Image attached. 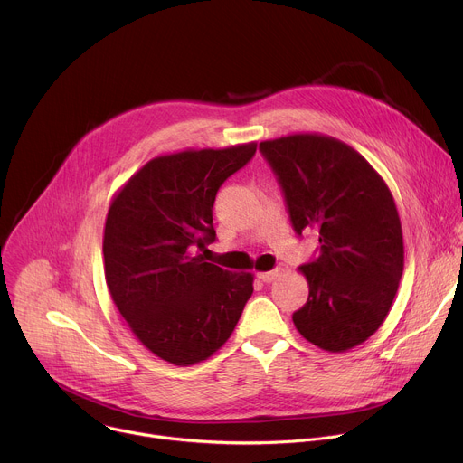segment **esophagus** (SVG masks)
<instances>
[{"instance_id":"34e87169","label":"esophagus","mask_w":463,"mask_h":463,"mask_svg":"<svg viewBox=\"0 0 463 463\" xmlns=\"http://www.w3.org/2000/svg\"><path fill=\"white\" fill-rule=\"evenodd\" d=\"M279 275H280V269H273V271H268V273H258V279L261 282H273Z\"/></svg>"}]
</instances>
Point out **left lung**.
<instances>
[{
  "instance_id": "left-lung-1",
  "label": "left lung",
  "mask_w": 463,
  "mask_h": 463,
  "mask_svg": "<svg viewBox=\"0 0 463 463\" xmlns=\"http://www.w3.org/2000/svg\"><path fill=\"white\" fill-rule=\"evenodd\" d=\"M282 186L293 229L318 232V254L300 266L307 302L293 313L300 335L326 352L372 337L403 275V232L383 177L346 143L295 134L260 143Z\"/></svg>"
}]
</instances>
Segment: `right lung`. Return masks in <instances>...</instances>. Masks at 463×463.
Listing matches in <instances>:
<instances>
[{"instance_id":"1","label":"right lung","mask_w":463,"mask_h":463,"mask_svg":"<svg viewBox=\"0 0 463 463\" xmlns=\"http://www.w3.org/2000/svg\"><path fill=\"white\" fill-rule=\"evenodd\" d=\"M256 143L184 150L148 161L115 194L104 227V275L134 335L157 357L190 366L218 352L252 295V275L205 261L216 240L220 186Z\"/></svg>"}]
</instances>
